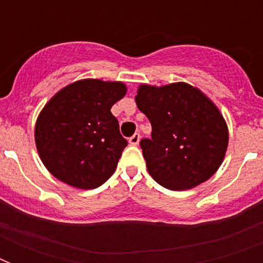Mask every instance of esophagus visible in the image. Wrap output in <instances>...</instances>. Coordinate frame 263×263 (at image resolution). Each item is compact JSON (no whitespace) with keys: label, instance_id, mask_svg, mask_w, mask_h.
<instances>
[{"label":"esophagus","instance_id":"1","mask_svg":"<svg viewBox=\"0 0 263 263\" xmlns=\"http://www.w3.org/2000/svg\"><path fill=\"white\" fill-rule=\"evenodd\" d=\"M139 140H140V134H134V135L129 138V144H132V146H136V144L139 143Z\"/></svg>","mask_w":263,"mask_h":263}]
</instances>
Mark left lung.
Segmentation results:
<instances>
[{"instance_id":"8db88e82","label":"left lung","mask_w":263,"mask_h":263,"mask_svg":"<svg viewBox=\"0 0 263 263\" xmlns=\"http://www.w3.org/2000/svg\"><path fill=\"white\" fill-rule=\"evenodd\" d=\"M136 105L152 123L140 140L148 173L168 190H190L210 179L228 147V128L217 106L187 83L142 84Z\"/></svg>"}]
</instances>
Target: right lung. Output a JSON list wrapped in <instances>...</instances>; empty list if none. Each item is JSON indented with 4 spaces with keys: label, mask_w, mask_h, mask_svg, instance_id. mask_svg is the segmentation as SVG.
<instances>
[{
    "label": "right lung",
    "mask_w": 263,
    "mask_h": 263,
    "mask_svg": "<svg viewBox=\"0 0 263 263\" xmlns=\"http://www.w3.org/2000/svg\"><path fill=\"white\" fill-rule=\"evenodd\" d=\"M121 82L84 79L60 90L35 125V143L51 175L72 187H99L116 171L128 142L111 106L123 98Z\"/></svg>",
    "instance_id": "right-lung-1"
}]
</instances>
